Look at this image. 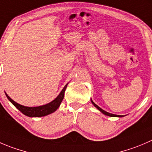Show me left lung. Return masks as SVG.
I'll return each mask as SVG.
<instances>
[{
  "mask_svg": "<svg viewBox=\"0 0 152 152\" xmlns=\"http://www.w3.org/2000/svg\"><path fill=\"white\" fill-rule=\"evenodd\" d=\"M91 102H92L93 104H94V105L95 106V107H96V108L98 109V110H99L100 111L102 112V113H104V114H105V115H107V116H109V117H123V116H120V115H116V114H113V113H108V112H106L105 110H102V109L101 107H99L98 105H96V104L95 103H94V102L92 101V99H91Z\"/></svg>",
  "mask_w": 152,
  "mask_h": 152,
  "instance_id": "obj_1",
  "label": "left lung"
}]
</instances>
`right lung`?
Listing matches in <instances>:
<instances>
[{
	"mask_svg": "<svg viewBox=\"0 0 152 152\" xmlns=\"http://www.w3.org/2000/svg\"><path fill=\"white\" fill-rule=\"evenodd\" d=\"M67 84L64 86V88H63L62 91H61V93L59 94V95L53 100L51 102L48 103V104H45V105L39 106V107H26V106L21 105L20 104H18L17 102H15V101H13L7 94L6 96L8 98V99L22 113H23L24 115L27 116V117H44V116H47L48 114H50V113H53L54 111L58 109V107H59L60 104H61V101L64 99V92H65V90L67 88Z\"/></svg>",
	"mask_w": 152,
	"mask_h": 152,
	"instance_id": "add662e5",
	"label": "right lung"
}]
</instances>
